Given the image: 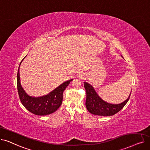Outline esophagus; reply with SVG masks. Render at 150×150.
I'll use <instances>...</instances> for the list:
<instances>
[{
	"label": "esophagus",
	"mask_w": 150,
	"mask_h": 150,
	"mask_svg": "<svg viewBox=\"0 0 150 150\" xmlns=\"http://www.w3.org/2000/svg\"><path fill=\"white\" fill-rule=\"evenodd\" d=\"M83 75H80V76H79V78H80V79H83Z\"/></svg>",
	"instance_id": "esophagus-1"
}]
</instances>
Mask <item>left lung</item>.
Listing matches in <instances>:
<instances>
[{
  "mask_svg": "<svg viewBox=\"0 0 150 150\" xmlns=\"http://www.w3.org/2000/svg\"><path fill=\"white\" fill-rule=\"evenodd\" d=\"M84 86L86 91V108L90 113L97 115L110 116L117 113L127 103L131 93V91L128 98L122 103L112 104L102 100L89 83L84 81Z\"/></svg>",
  "mask_w": 150,
  "mask_h": 150,
  "instance_id": "1",
  "label": "left lung"
}]
</instances>
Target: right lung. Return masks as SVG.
Segmentation results:
<instances>
[{
    "instance_id": "add662e5",
    "label": "right lung",
    "mask_w": 150,
    "mask_h": 150,
    "mask_svg": "<svg viewBox=\"0 0 150 150\" xmlns=\"http://www.w3.org/2000/svg\"><path fill=\"white\" fill-rule=\"evenodd\" d=\"M24 58L20 63L17 75L18 91L22 104L28 111L38 115H46L55 112L61 105L63 92L73 79L62 83L47 95L41 97L30 96L22 87L20 80L19 67Z\"/></svg>"
}]
</instances>
